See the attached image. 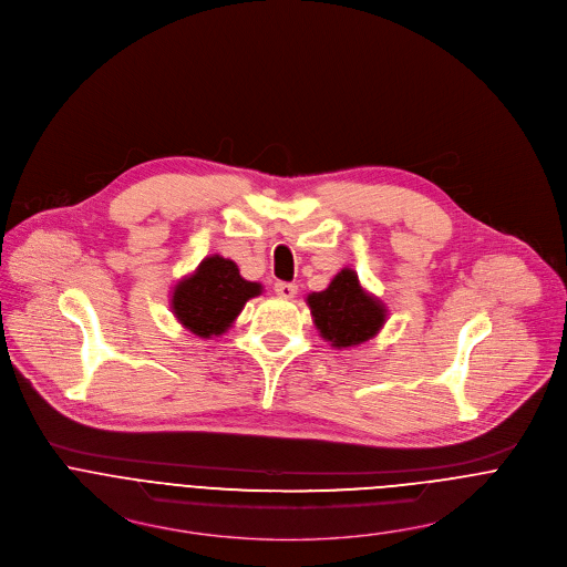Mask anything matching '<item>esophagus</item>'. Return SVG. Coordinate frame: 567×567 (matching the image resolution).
Segmentation results:
<instances>
[{"mask_svg": "<svg viewBox=\"0 0 567 567\" xmlns=\"http://www.w3.org/2000/svg\"><path fill=\"white\" fill-rule=\"evenodd\" d=\"M275 292H277L279 297H284V299H292V297L297 295V286L290 284V281H277V284H275Z\"/></svg>", "mask_w": 567, "mask_h": 567, "instance_id": "34e87169", "label": "esophagus"}]
</instances>
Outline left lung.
Listing matches in <instances>:
<instances>
[{
  "instance_id": "8db88e82",
  "label": "left lung",
  "mask_w": 567,
  "mask_h": 567,
  "mask_svg": "<svg viewBox=\"0 0 567 567\" xmlns=\"http://www.w3.org/2000/svg\"><path fill=\"white\" fill-rule=\"evenodd\" d=\"M306 301L320 336L336 349L362 344L385 324V306L362 290L349 268L338 272L327 290L310 292Z\"/></svg>"
}]
</instances>
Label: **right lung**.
Here are the masks:
<instances>
[{
	"label": "right lung",
	"mask_w": 567,
	"mask_h": 567,
	"mask_svg": "<svg viewBox=\"0 0 567 567\" xmlns=\"http://www.w3.org/2000/svg\"><path fill=\"white\" fill-rule=\"evenodd\" d=\"M257 295H261V284L245 281L234 261L214 255L173 288L171 306L184 329L212 338L223 336L245 301Z\"/></svg>",
	"instance_id": "obj_1"
}]
</instances>
